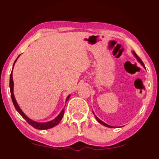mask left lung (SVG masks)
Here are the masks:
<instances>
[{"instance_id": "1", "label": "left lung", "mask_w": 159, "mask_h": 159, "mask_svg": "<svg viewBox=\"0 0 159 159\" xmlns=\"http://www.w3.org/2000/svg\"><path fill=\"white\" fill-rule=\"evenodd\" d=\"M133 54H134V56H135V57H136L137 60H138V61L140 63V64L143 66V67H145V65H144V63L143 62V61H142V60H141V59L140 58V57L137 56V54L135 53L134 51H133ZM93 113H94V112H93ZM94 116H95V118H96V120L98 121V122H99L100 124H102V125H104L105 126H107V127H110V128H114L113 126H110V125H107V124H106V123H104V122H102V120H100L99 119V118H98V117H97L96 115H94Z\"/></svg>"}]
</instances>
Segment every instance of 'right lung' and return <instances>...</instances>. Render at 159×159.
Masks as SVG:
<instances>
[{
	"mask_svg": "<svg viewBox=\"0 0 159 159\" xmlns=\"http://www.w3.org/2000/svg\"><path fill=\"white\" fill-rule=\"evenodd\" d=\"M18 57H17L15 61H14V65H13V67H14V64H15V62H16V61L17 60V59H18ZM12 70H13V68H12ZM12 70H11V74H10V93H11V100H12L13 104L14 106V107H15L16 111L19 112V113L21 115V116L23 117V118H24V119L27 121V122L30 125H31L32 126H33L34 129H39V130L48 129H51L52 127H54L55 126H56L57 125H58L59 122H60V120H62V118L63 117V115H64V112H65L64 109H62V111L60 112V113L58 115H57V116L56 118H55L53 120H51V121H50V122H44V123L37 122H35V121L32 120L30 119V118H28L26 116V115H25L24 113V112H23V111H21V108H19L18 103H17L15 99V98H14V92H13L14 83H13V79H12ZM70 94L67 97V99H66V102H67V101L69 99V98H70Z\"/></svg>",
	"mask_w": 159,
	"mask_h": 159,
	"instance_id": "obj_1",
	"label": "right lung"
}]
</instances>
